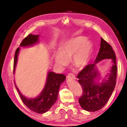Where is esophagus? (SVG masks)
<instances>
[{
    "mask_svg": "<svg viewBox=\"0 0 127 127\" xmlns=\"http://www.w3.org/2000/svg\"><path fill=\"white\" fill-rule=\"evenodd\" d=\"M67 78H71L73 79H76V76L74 74H73L72 73H69L68 75L67 76Z\"/></svg>",
    "mask_w": 127,
    "mask_h": 127,
    "instance_id": "1",
    "label": "esophagus"
}]
</instances>
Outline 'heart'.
<instances>
[{
	"instance_id": "1",
	"label": "heart",
	"mask_w": 127,
	"mask_h": 127,
	"mask_svg": "<svg viewBox=\"0 0 127 127\" xmlns=\"http://www.w3.org/2000/svg\"><path fill=\"white\" fill-rule=\"evenodd\" d=\"M61 52L55 55L57 64L64 67L69 63L72 57V62L76 67L83 68L88 65L93 50L92 43L84 36L72 37L63 43L60 46Z\"/></svg>"
}]
</instances>
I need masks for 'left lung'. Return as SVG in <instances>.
<instances>
[{
  "instance_id": "1",
  "label": "left lung",
  "mask_w": 127,
  "mask_h": 127,
  "mask_svg": "<svg viewBox=\"0 0 127 127\" xmlns=\"http://www.w3.org/2000/svg\"><path fill=\"white\" fill-rule=\"evenodd\" d=\"M105 58L112 60L110 73L102 84H97L95 80L99 74L95 65ZM116 56L112 46L101 37L100 48L94 63L86 65L77 75L78 82L83 90L82 96L79 98V102L84 110L95 112L100 110L107 103L116 85Z\"/></svg>"
}]
</instances>
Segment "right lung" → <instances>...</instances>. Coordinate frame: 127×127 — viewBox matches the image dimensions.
Here are the masks:
<instances>
[{
	"label": "right lung",
	"mask_w": 127,
	"mask_h": 127,
	"mask_svg": "<svg viewBox=\"0 0 127 127\" xmlns=\"http://www.w3.org/2000/svg\"><path fill=\"white\" fill-rule=\"evenodd\" d=\"M38 35L29 34L23 40L20 46L25 47L34 44L38 42ZM19 51V47L16 49L15 53L13 74H14ZM65 76L63 74H56L52 71L49 72L43 91L37 97L33 99H28L23 96L19 91L15 82L14 84L23 103L31 111L38 114H42L48 111L57 101L60 85L65 81Z\"/></svg>",
	"instance_id": "add662e5"
}]
</instances>
